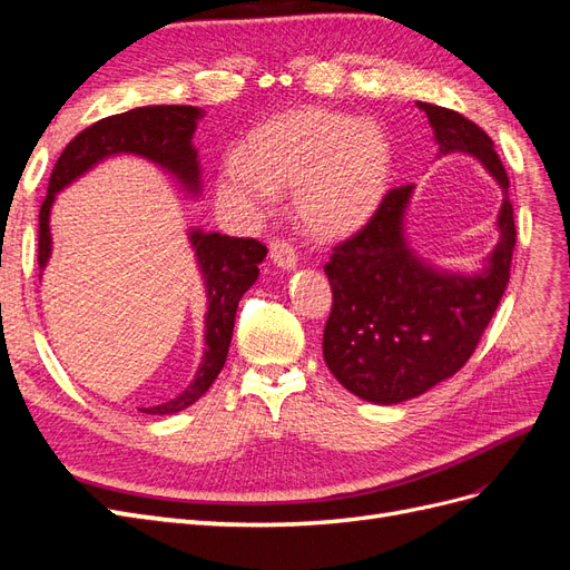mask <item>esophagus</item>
<instances>
[{
    "instance_id": "obj_1",
    "label": "esophagus",
    "mask_w": 570,
    "mask_h": 570,
    "mask_svg": "<svg viewBox=\"0 0 570 570\" xmlns=\"http://www.w3.org/2000/svg\"><path fill=\"white\" fill-rule=\"evenodd\" d=\"M271 262L283 268V271H295L297 268V254L283 239H273L271 243Z\"/></svg>"
}]
</instances>
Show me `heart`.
<instances>
[{
  "label": "heart",
  "instance_id": "heart-1",
  "mask_svg": "<svg viewBox=\"0 0 570 570\" xmlns=\"http://www.w3.org/2000/svg\"><path fill=\"white\" fill-rule=\"evenodd\" d=\"M392 174V145L373 120L304 107L254 128L243 154L223 159L216 202L237 220L266 216L292 189L299 226L316 239H344L366 226Z\"/></svg>",
  "mask_w": 570,
  "mask_h": 570
}]
</instances>
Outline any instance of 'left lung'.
<instances>
[{
	"label": "left lung",
	"instance_id": "left-lung-1",
	"mask_svg": "<svg viewBox=\"0 0 570 570\" xmlns=\"http://www.w3.org/2000/svg\"><path fill=\"white\" fill-rule=\"evenodd\" d=\"M416 107L433 128L438 157L469 154L502 189L499 239L475 273L425 262L406 237L416 187L404 185L390 189L364 230L333 249L325 264L333 312L323 358L342 387L373 404L413 400L471 358L504 295L515 247L509 176L488 132L452 109Z\"/></svg>",
	"mask_w": 570,
	"mask_h": 570
}]
</instances>
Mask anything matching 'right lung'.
<instances>
[{
    "mask_svg": "<svg viewBox=\"0 0 570 570\" xmlns=\"http://www.w3.org/2000/svg\"><path fill=\"white\" fill-rule=\"evenodd\" d=\"M204 116L197 107L183 105H157L137 107L126 114H116L97 120L95 126L78 132L66 145L61 157L51 170L47 197L40 209V271L47 268L51 256V228L49 216L57 195L78 178H82L97 164L120 154L140 157L174 178L187 197L202 195V166L199 154L193 145L199 118ZM189 247L195 252L197 268L206 292L204 314V356L189 383L178 396L157 406L140 409L151 416H168L195 404L199 396L214 385L223 364H226L228 347L233 340L237 304L245 292L258 278V264L266 258V247L256 239L228 237L220 233H204L202 228L187 230Z\"/></svg>",
    "mask_w": 570,
    "mask_h": 570,
    "instance_id": "1",
    "label": "right lung"
}]
</instances>
